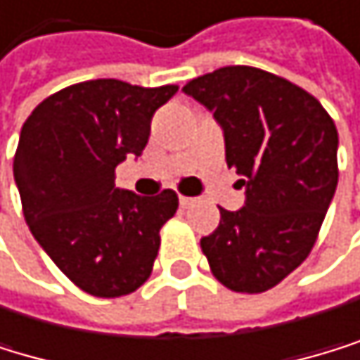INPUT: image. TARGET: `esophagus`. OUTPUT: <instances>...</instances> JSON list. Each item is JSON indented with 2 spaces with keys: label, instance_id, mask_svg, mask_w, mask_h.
Masks as SVG:
<instances>
[{
  "label": "esophagus",
  "instance_id": "esophagus-1",
  "mask_svg": "<svg viewBox=\"0 0 360 360\" xmlns=\"http://www.w3.org/2000/svg\"><path fill=\"white\" fill-rule=\"evenodd\" d=\"M179 205H181V207H190V205H194V198H190V196H179Z\"/></svg>",
  "mask_w": 360,
  "mask_h": 360
}]
</instances>
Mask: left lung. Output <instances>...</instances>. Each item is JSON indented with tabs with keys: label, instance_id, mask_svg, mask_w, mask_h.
<instances>
[{
	"label": "left lung",
	"instance_id": "1",
	"mask_svg": "<svg viewBox=\"0 0 360 360\" xmlns=\"http://www.w3.org/2000/svg\"><path fill=\"white\" fill-rule=\"evenodd\" d=\"M184 91L214 113L227 166L245 188V205L221 207V223L201 249L223 286L264 292L317 240L339 181L337 127L308 91L247 65L198 76Z\"/></svg>",
	"mask_w": 360,
	"mask_h": 360
}]
</instances>
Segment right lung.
<instances>
[{
  "instance_id": "1",
  "label": "right lung",
  "mask_w": 360,
  "mask_h": 360,
  "mask_svg": "<svg viewBox=\"0 0 360 360\" xmlns=\"http://www.w3.org/2000/svg\"><path fill=\"white\" fill-rule=\"evenodd\" d=\"M176 84L137 87L98 78L45 98L25 120L15 184L25 223L52 262L94 297H122L153 271L172 190L139 196L115 188V168L148 144L155 111Z\"/></svg>"
}]
</instances>
